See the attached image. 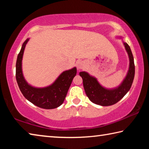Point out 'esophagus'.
<instances>
[{
    "label": "esophagus",
    "instance_id": "1",
    "mask_svg": "<svg viewBox=\"0 0 149 149\" xmlns=\"http://www.w3.org/2000/svg\"><path fill=\"white\" fill-rule=\"evenodd\" d=\"M76 66L77 70H81L85 66V63L83 61H79L76 63Z\"/></svg>",
    "mask_w": 149,
    "mask_h": 149
}]
</instances>
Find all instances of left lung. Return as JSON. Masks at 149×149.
<instances>
[{"instance_id": "left-lung-1", "label": "left lung", "mask_w": 149, "mask_h": 149, "mask_svg": "<svg viewBox=\"0 0 149 149\" xmlns=\"http://www.w3.org/2000/svg\"><path fill=\"white\" fill-rule=\"evenodd\" d=\"M123 45L129 56L130 66L125 77L118 87L107 89L99 84L97 78L90 75L87 72H79V75L83 79L85 93L91 101L96 104L103 107L114 104L124 97L132 87L135 75L134 59L129 45L124 42Z\"/></svg>"}]
</instances>
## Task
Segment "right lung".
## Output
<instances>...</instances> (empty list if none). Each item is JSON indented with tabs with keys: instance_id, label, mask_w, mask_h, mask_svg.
<instances>
[{
	"instance_id": "right-lung-1",
	"label": "right lung",
	"mask_w": 149,
	"mask_h": 149,
	"mask_svg": "<svg viewBox=\"0 0 149 149\" xmlns=\"http://www.w3.org/2000/svg\"><path fill=\"white\" fill-rule=\"evenodd\" d=\"M27 39L22 45L17 55L16 65V78L20 91L25 98L33 104L44 109H53L60 107L64 101L72 80L77 74V69L63 72L53 84L49 86L38 88L28 84L22 72V58L25 47L29 41Z\"/></svg>"
}]
</instances>
